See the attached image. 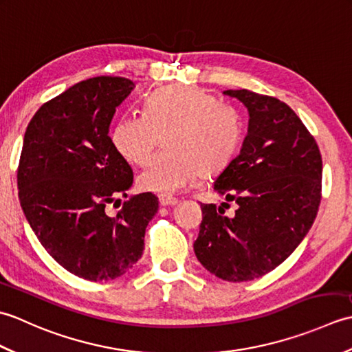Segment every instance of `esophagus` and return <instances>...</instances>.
Instances as JSON below:
<instances>
[{
    "mask_svg": "<svg viewBox=\"0 0 352 352\" xmlns=\"http://www.w3.org/2000/svg\"><path fill=\"white\" fill-rule=\"evenodd\" d=\"M159 201L162 206H175L178 203L177 198L169 197V195H159Z\"/></svg>",
    "mask_w": 352,
    "mask_h": 352,
    "instance_id": "34e87169",
    "label": "esophagus"
}]
</instances>
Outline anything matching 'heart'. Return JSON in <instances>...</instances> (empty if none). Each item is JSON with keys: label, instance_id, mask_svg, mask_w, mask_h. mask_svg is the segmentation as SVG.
I'll return each mask as SVG.
<instances>
[{"label": "heart", "instance_id": "obj_1", "mask_svg": "<svg viewBox=\"0 0 352 352\" xmlns=\"http://www.w3.org/2000/svg\"><path fill=\"white\" fill-rule=\"evenodd\" d=\"M242 136L241 115L197 87H164L153 92L144 113L118 119L111 131L116 151L126 162L144 164L164 138V153L140 172L144 190L175 193L214 175L233 159Z\"/></svg>", "mask_w": 352, "mask_h": 352}]
</instances>
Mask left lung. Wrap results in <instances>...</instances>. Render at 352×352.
I'll use <instances>...</instances> for the list:
<instances>
[{
  "mask_svg": "<svg viewBox=\"0 0 352 352\" xmlns=\"http://www.w3.org/2000/svg\"><path fill=\"white\" fill-rule=\"evenodd\" d=\"M248 109L241 153L214 182L234 201L201 204L203 221L193 250L208 272L250 281L281 265L313 226L322 198V157L315 138L286 102L246 91H226Z\"/></svg>",
  "mask_w": 352,
  "mask_h": 352,
  "instance_id": "obj_1",
  "label": "left lung"
}]
</instances>
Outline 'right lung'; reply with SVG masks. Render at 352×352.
Instances as JSON below:
<instances>
[{
  "instance_id": "right-lung-1",
  "label": "right lung",
  "mask_w": 352,
  "mask_h": 352,
  "mask_svg": "<svg viewBox=\"0 0 352 352\" xmlns=\"http://www.w3.org/2000/svg\"><path fill=\"white\" fill-rule=\"evenodd\" d=\"M133 87L124 77L80 81L36 111L22 145L18 195L30 227L58 265L89 281L130 271L159 210L151 192L124 201L116 214L106 210L133 184L130 164L109 136Z\"/></svg>"
}]
</instances>
